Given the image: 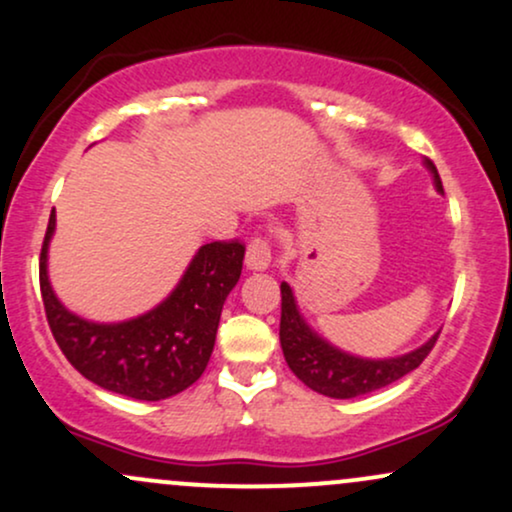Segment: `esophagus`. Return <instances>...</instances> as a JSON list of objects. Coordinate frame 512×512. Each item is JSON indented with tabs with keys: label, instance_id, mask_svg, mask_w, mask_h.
<instances>
[{
	"label": "esophagus",
	"instance_id": "34e87169",
	"mask_svg": "<svg viewBox=\"0 0 512 512\" xmlns=\"http://www.w3.org/2000/svg\"><path fill=\"white\" fill-rule=\"evenodd\" d=\"M245 264H248L250 272H264L272 264V248L264 238H255L248 245V252H245Z\"/></svg>",
	"mask_w": 512,
	"mask_h": 512
}]
</instances>
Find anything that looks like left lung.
Wrapping results in <instances>:
<instances>
[{
	"label": "left lung",
	"instance_id": "left-lung-1",
	"mask_svg": "<svg viewBox=\"0 0 512 512\" xmlns=\"http://www.w3.org/2000/svg\"><path fill=\"white\" fill-rule=\"evenodd\" d=\"M424 168L431 173L433 187L443 195V182L436 166L424 158ZM440 330L428 337L424 344L399 356L387 358H366L349 354V351L334 346L330 339L322 337L310 327L301 308H298L293 286L281 281V325L279 342L284 349V358L289 368L303 380L310 390L332 399H354L368 392L383 390V387L397 383L399 378L421 366V361L431 354Z\"/></svg>",
	"mask_w": 512,
	"mask_h": 512
}]
</instances>
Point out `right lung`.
Returning <instances> with one entry per match:
<instances>
[{
	"label": "right lung",
	"mask_w": 512,
	"mask_h": 512,
	"mask_svg": "<svg viewBox=\"0 0 512 512\" xmlns=\"http://www.w3.org/2000/svg\"><path fill=\"white\" fill-rule=\"evenodd\" d=\"M55 226L52 209L40 252V293L67 361L103 390L142 402H161L197 383L214 351L223 303L240 279L243 245H202L161 303L129 320L96 322L72 313L52 291L48 250Z\"/></svg>",
	"instance_id": "obj_1"
}]
</instances>
